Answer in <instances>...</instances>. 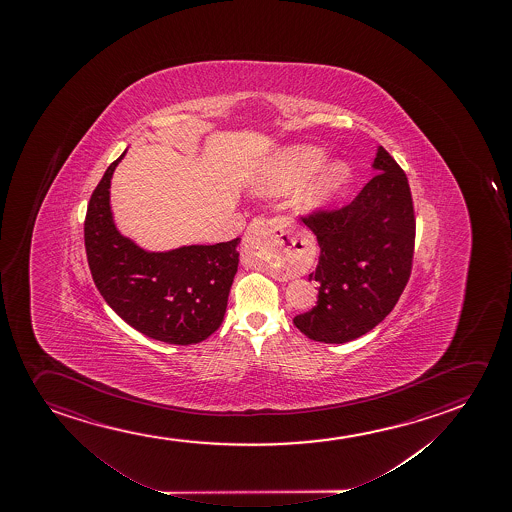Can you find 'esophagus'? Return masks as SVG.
Here are the masks:
<instances>
[{
    "instance_id": "34e87169",
    "label": "esophagus",
    "mask_w": 512,
    "mask_h": 512,
    "mask_svg": "<svg viewBox=\"0 0 512 512\" xmlns=\"http://www.w3.org/2000/svg\"><path fill=\"white\" fill-rule=\"evenodd\" d=\"M291 221L287 218H259L247 228L244 249L259 259L272 256H291L294 242L291 239Z\"/></svg>"
}]
</instances>
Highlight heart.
Returning <instances> with one entry per match:
<instances>
[{
    "label": "heart",
    "mask_w": 512,
    "mask_h": 512,
    "mask_svg": "<svg viewBox=\"0 0 512 512\" xmlns=\"http://www.w3.org/2000/svg\"><path fill=\"white\" fill-rule=\"evenodd\" d=\"M326 162V153L321 148L301 146L294 150L286 151L280 155L277 164L266 172L261 179L259 191L275 195L282 191L293 190L314 176ZM350 179V169L347 165L336 162L329 165L319 178H315L301 191L298 204L305 212H319L328 209L329 205L336 202L341 191Z\"/></svg>",
    "instance_id": "1"
}]
</instances>
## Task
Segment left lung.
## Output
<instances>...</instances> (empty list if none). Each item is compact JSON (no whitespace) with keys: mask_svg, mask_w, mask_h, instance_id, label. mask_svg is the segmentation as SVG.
<instances>
[{"mask_svg":"<svg viewBox=\"0 0 512 512\" xmlns=\"http://www.w3.org/2000/svg\"><path fill=\"white\" fill-rule=\"evenodd\" d=\"M378 174L345 207L303 218L321 247L308 280L319 300L293 322L310 340L347 343L369 333L396 307L415 249V211L408 178L378 146Z\"/></svg>","mask_w":512,"mask_h":512,"instance_id":"obj_1","label":"left lung"}]
</instances>
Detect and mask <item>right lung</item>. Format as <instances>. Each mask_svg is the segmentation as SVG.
I'll return each mask as SVG.
<instances>
[{
  "instance_id": "1",
  "label": "right lung",
  "mask_w": 512,
  "mask_h": 512,
  "mask_svg": "<svg viewBox=\"0 0 512 512\" xmlns=\"http://www.w3.org/2000/svg\"><path fill=\"white\" fill-rule=\"evenodd\" d=\"M127 150L106 169L85 216L92 279L116 314L139 333L172 345L209 338L225 317L239 268V239L150 253L116 230L111 178Z\"/></svg>"
}]
</instances>
